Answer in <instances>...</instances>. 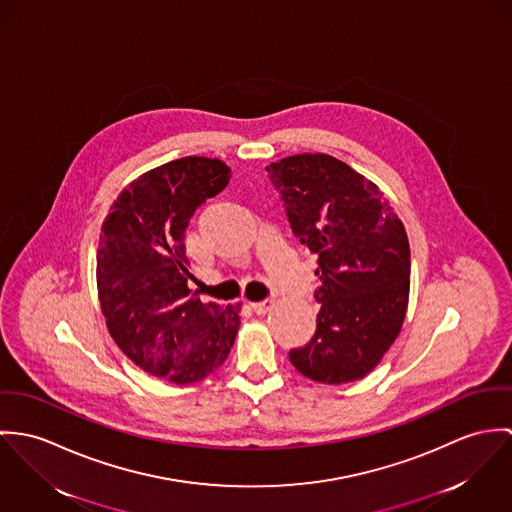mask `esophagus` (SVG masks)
<instances>
[{"mask_svg":"<svg viewBox=\"0 0 512 512\" xmlns=\"http://www.w3.org/2000/svg\"><path fill=\"white\" fill-rule=\"evenodd\" d=\"M271 304H273V300L269 298V300H261V302H251L249 306H251V310H253L255 314H265V312L271 308Z\"/></svg>","mask_w":512,"mask_h":512,"instance_id":"1","label":"esophagus"}]
</instances>
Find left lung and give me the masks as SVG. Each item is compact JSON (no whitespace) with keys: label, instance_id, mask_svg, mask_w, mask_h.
I'll return each instance as SVG.
<instances>
[{"label":"left lung","instance_id":"obj_1","mask_svg":"<svg viewBox=\"0 0 512 512\" xmlns=\"http://www.w3.org/2000/svg\"><path fill=\"white\" fill-rule=\"evenodd\" d=\"M267 172L292 233L318 257L316 332L288 351L290 363L316 383L363 379L397 340L406 316L404 226L383 192L336 157L294 155Z\"/></svg>","mask_w":512,"mask_h":512}]
</instances>
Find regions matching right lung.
Instances as JSON below:
<instances>
[{"instance_id":"1","label":"right lung","mask_w":512,"mask_h":512,"mask_svg":"<svg viewBox=\"0 0 512 512\" xmlns=\"http://www.w3.org/2000/svg\"><path fill=\"white\" fill-rule=\"evenodd\" d=\"M229 176L218 159H176L121 190L102 226L96 281L110 336L137 367L176 385L224 365L241 324L239 304H204L188 288L184 255L190 218Z\"/></svg>"}]
</instances>
